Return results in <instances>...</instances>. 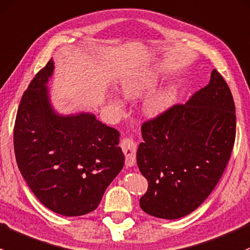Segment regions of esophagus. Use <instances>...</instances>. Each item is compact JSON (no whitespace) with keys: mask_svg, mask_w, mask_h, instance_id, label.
Returning a JSON list of instances; mask_svg holds the SVG:
<instances>
[{"mask_svg":"<svg viewBox=\"0 0 250 250\" xmlns=\"http://www.w3.org/2000/svg\"><path fill=\"white\" fill-rule=\"evenodd\" d=\"M122 146L123 151L125 154V165L126 167H131L136 164V150H137V146L133 142V140L131 137H125L122 140Z\"/></svg>","mask_w":250,"mask_h":250,"instance_id":"obj_1","label":"esophagus"}]
</instances>
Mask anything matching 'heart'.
<instances>
[{"label": "heart", "mask_w": 250, "mask_h": 250, "mask_svg": "<svg viewBox=\"0 0 250 250\" xmlns=\"http://www.w3.org/2000/svg\"><path fill=\"white\" fill-rule=\"evenodd\" d=\"M158 83V76L154 72H138L126 77L122 82V91L127 99H137L146 91L154 87ZM169 92L161 91L153 95L144 102V110L146 114L155 115L160 113L169 101ZM117 107L120 106L119 101H114Z\"/></svg>", "instance_id": "b5f03b06"}]
</instances>
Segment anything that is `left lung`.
Returning a JSON list of instances; mask_svg holds the SVG:
<instances>
[{
  "mask_svg": "<svg viewBox=\"0 0 250 250\" xmlns=\"http://www.w3.org/2000/svg\"><path fill=\"white\" fill-rule=\"evenodd\" d=\"M142 137L137 165L148 190L141 208L161 219L194 212L218 184L235 144V104L223 76L213 69L187 104L143 123Z\"/></svg>",
  "mask_w": 250,
  "mask_h": 250,
  "instance_id": "8db88e82",
  "label": "left lung"
}]
</instances>
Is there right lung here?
I'll use <instances>...</instances> for the list:
<instances>
[{
    "instance_id": "obj_1",
    "label": "right lung",
    "mask_w": 250,
    "mask_h": 250,
    "mask_svg": "<svg viewBox=\"0 0 250 250\" xmlns=\"http://www.w3.org/2000/svg\"><path fill=\"white\" fill-rule=\"evenodd\" d=\"M49 60L24 92L14 125V153L21 176L53 212L78 217L96 209L108 185L124 166L120 133L90 113L60 115L47 83Z\"/></svg>"
}]
</instances>
